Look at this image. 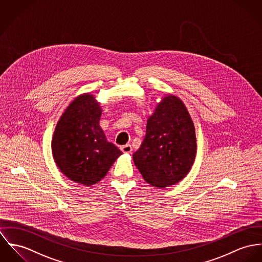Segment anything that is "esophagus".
<instances>
[{
    "label": "esophagus",
    "mask_w": 262,
    "mask_h": 262,
    "mask_svg": "<svg viewBox=\"0 0 262 262\" xmlns=\"http://www.w3.org/2000/svg\"><path fill=\"white\" fill-rule=\"evenodd\" d=\"M120 149H121L122 152H124V154H132V151H133V147H132V145H122V146L120 147Z\"/></svg>",
    "instance_id": "obj_1"
}]
</instances>
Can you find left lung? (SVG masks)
I'll return each mask as SVG.
<instances>
[{
	"label": "left lung",
	"instance_id": "obj_1",
	"mask_svg": "<svg viewBox=\"0 0 262 262\" xmlns=\"http://www.w3.org/2000/svg\"><path fill=\"white\" fill-rule=\"evenodd\" d=\"M196 152L195 126L187 107L176 95L164 96L147 118L145 139L133 155L136 167L152 187H171L190 172Z\"/></svg>",
	"mask_w": 262,
	"mask_h": 262
}]
</instances>
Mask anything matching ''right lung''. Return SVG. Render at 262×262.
<instances>
[{
  "label": "right lung",
  "instance_id": "1",
  "mask_svg": "<svg viewBox=\"0 0 262 262\" xmlns=\"http://www.w3.org/2000/svg\"><path fill=\"white\" fill-rule=\"evenodd\" d=\"M100 103L91 93L76 96L59 118L52 138L53 159L74 183L89 187L105 177L122 152L99 125Z\"/></svg>",
  "mask_w": 262,
  "mask_h": 262
}]
</instances>
